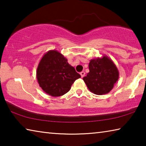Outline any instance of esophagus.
Wrapping results in <instances>:
<instances>
[{
  "label": "esophagus",
  "instance_id": "obj_1",
  "mask_svg": "<svg viewBox=\"0 0 146 146\" xmlns=\"http://www.w3.org/2000/svg\"><path fill=\"white\" fill-rule=\"evenodd\" d=\"M80 74L81 76H82V78H83L85 75V72H84V71H82V72H81Z\"/></svg>",
  "mask_w": 146,
  "mask_h": 146
}]
</instances>
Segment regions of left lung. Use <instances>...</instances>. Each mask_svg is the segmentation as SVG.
<instances>
[{
  "mask_svg": "<svg viewBox=\"0 0 146 146\" xmlns=\"http://www.w3.org/2000/svg\"><path fill=\"white\" fill-rule=\"evenodd\" d=\"M89 70L83 80L89 90L98 95L110 93L119 78L117 66L108 56L91 59Z\"/></svg>",
  "mask_w": 146,
  "mask_h": 146,
  "instance_id": "1",
  "label": "left lung"
}]
</instances>
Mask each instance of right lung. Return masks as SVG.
I'll use <instances>...</instances> for the list:
<instances>
[{"instance_id": "1", "label": "right lung", "mask_w": 146, "mask_h": 146, "mask_svg": "<svg viewBox=\"0 0 146 146\" xmlns=\"http://www.w3.org/2000/svg\"><path fill=\"white\" fill-rule=\"evenodd\" d=\"M80 74L68 60L56 50L44 54L36 70V79L44 92L52 97H59L68 93Z\"/></svg>"}]
</instances>
